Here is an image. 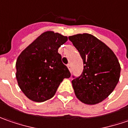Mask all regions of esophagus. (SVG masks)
<instances>
[{
	"label": "esophagus",
	"mask_w": 128,
	"mask_h": 128,
	"mask_svg": "<svg viewBox=\"0 0 128 128\" xmlns=\"http://www.w3.org/2000/svg\"><path fill=\"white\" fill-rule=\"evenodd\" d=\"M67 66H68V70L72 72V66H71V64H68V65H67Z\"/></svg>",
	"instance_id": "obj_1"
}]
</instances>
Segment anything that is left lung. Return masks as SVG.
I'll return each instance as SVG.
<instances>
[{"label":"left lung","instance_id":"8db88e82","mask_svg":"<svg viewBox=\"0 0 128 128\" xmlns=\"http://www.w3.org/2000/svg\"><path fill=\"white\" fill-rule=\"evenodd\" d=\"M84 62L81 76H73L76 96L82 103L98 104L116 88L120 78V65L116 54L106 44L90 34L69 36Z\"/></svg>","mask_w":128,"mask_h":128}]
</instances>
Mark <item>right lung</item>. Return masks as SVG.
Wrapping results in <instances>:
<instances>
[{
    "label": "right lung",
    "mask_w": 128,
    "mask_h": 128,
    "mask_svg": "<svg viewBox=\"0 0 128 128\" xmlns=\"http://www.w3.org/2000/svg\"><path fill=\"white\" fill-rule=\"evenodd\" d=\"M68 38L47 31L21 52L16 62V78L24 94L35 102L52 98L64 78L71 76L58 49Z\"/></svg>",
    "instance_id": "1"
}]
</instances>
